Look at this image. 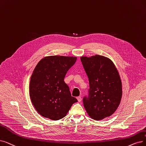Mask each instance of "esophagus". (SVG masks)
<instances>
[{"instance_id":"34e87169","label":"esophagus","mask_w":146,"mask_h":146,"mask_svg":"<svg viewBox=\"0 0 146 146\" xmlns=\"http://www.w3.org/2000/svg\"><path fill=\"white\" fill-rule=\"evenodd\" d=\"M77 99H78V101H79V102H80V101H81V97H78Z\"/></svg>"}]
</instances>
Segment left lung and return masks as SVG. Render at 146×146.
I'll use <instances>...</instances> for the list:
<instances>
[{
  "label": "left lung",
  "instance_id": "obj_1",
  "mask_svg": "<svg viewBox=\"0 0 146 146\" xmlns=\"http://www.w3.org/2000/svg\"><path fill=\"white\" fill-rule=\"evenodd\" d=\"M80 60L90 82L89 96L83 100L88 115L96 120L110 116L117 110L122 96L117 69L110 58L102 55L83 56Z\"/></svg>",
  "mask_w": 146,
  "mask_h": 146
}]
</instances>
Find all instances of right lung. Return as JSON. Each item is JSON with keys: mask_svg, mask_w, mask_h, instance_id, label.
Segmentation results:
<instances>
[{"mask_svg": "<svg viewBox=\"0 0 146 146\" xmlns=\"http://www.w3.org/2000/svg\"><path fill=\"white\" fill-rule=\"evenodd\" d=\"M76 56L53 55L37 63L30 78V97L40 115L57 120L65 117L77 99L72 97L64 79L76 61Z\"/></svg>", "mask_w": 146, "mask_h": 146, "instance_id": "right-lung-1", "label": "right lung"}]
</instances>
